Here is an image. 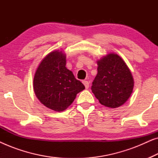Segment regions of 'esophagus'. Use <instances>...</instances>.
Masks as SVG:
<instances>
[{
  "instance_id": "esophagus-1",
  "label": "esophagus",
  "mask_w": 158,
  "mask_h": 158,
  "mask_svg": "<svg viewBox=\"0 0 158 158\" xmlns=\"http://www.w3.org/2000/svg\"><path fill=\"white\" fill-rule=\"evenodd\" d=\"M83 83L84 84V85H85V87L86 89H88V88H89V83H88V81H83Z\"/></svg>"
}]
</instances>
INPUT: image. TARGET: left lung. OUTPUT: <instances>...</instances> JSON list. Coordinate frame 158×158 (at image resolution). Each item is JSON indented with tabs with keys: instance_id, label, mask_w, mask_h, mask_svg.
Wrapping results in <instances>:
<instances>
[{
	"instance_id": "8db88e82",
	"label": "left lung",
	"mask_w": 158,
	"mask_h": 158,
	"mask_svg": "<svg viewBox=\"0 0 158 158\" xmlns=\"http://www.w3.org/2000/svg\"><path fill=\"white\" fill-rule=\"evenodd\" d=\"M98 73L93 81L92 92L101 104L117 108L130 97L134 79L124 60L116 54L110 53L97 61Z\"/></svg>"
}]
</instances>
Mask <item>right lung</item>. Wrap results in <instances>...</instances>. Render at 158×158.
I'll return each instance as SVG.
<instances>
[{"label":"right lung","mask_w":158,"mask_h":158,"mask_svg":"<svg viewBox=\"0 0 158 158\" xmlns=\"http://www.w3.org/2000/svg\"><path fill=\"white\" fill-rule=\"evenodd\" d=\"M66 56L53 51L40 62L34 77L36 96L45 106L55 111L65 110L85 86L65 67Z\"/></svg>","instance_id":"add662e5"}]
</instances>
